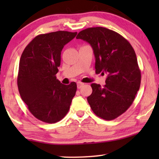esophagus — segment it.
Returning <instances> with one entry per match:
<instances>
[{
    "label": "esophagus",
    "instance_id": "34e87169",
    "mask_svg": "<svg viewBox=\"0 0 159 159\" xmlns=\"http://www.w3.org/2000/svg\"><path fill=\"white\" fill-rule=\"evenodd\" d=\"M84 84L83 83V82H77V88H78V89H80V88H82V86L84 85Z\"/></svg>",
    "mask_w": 159,
    "mask_h": 159
}]
</instances>
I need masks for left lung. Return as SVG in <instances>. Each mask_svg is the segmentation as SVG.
I'll return each mask as SVG.
<instances>
[{
  "instance_id": "1",
  "label": "left lung",
  "mask_w": 159,
  "mask_h": 159,
  "mask_svg": "<svg viewBox=\"0 0 159 159\" xmlns=\"http://www.w3.org/2000/svg\"><path fill=\"white\" fill-rule=\"evenodd\" d=\"M77 39L89 43L95 58V73H106V84L93 83L88 97L94 114L113 120L124 114L133 103L140 89L141 72L136 54L129 41L105 27H90L78 33Z\"/></svg>"
}]
</instances>
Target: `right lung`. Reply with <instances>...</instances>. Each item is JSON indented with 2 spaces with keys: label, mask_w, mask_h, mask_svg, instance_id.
I'll return each instance as SVG.
<instances>
[{
  "label": "right lung",
  "mask_w": 159,
  "mask_h": 159,
  "mask_svg": "<svg viewBox=\"0 0 159 159\" xmlns=\"http://www.w3.org/2000/svg\"><path fill=\"white\" fill-rule=\"evenodd\" d=\"M77 32L57 31L36 36L24 50L19 66L17 85L22 101L39 120L53 124L68 113L77 84L68 85L56 79L61 52Z\"/></svg>",
  "instance_id": "1"
}]
</instances>
